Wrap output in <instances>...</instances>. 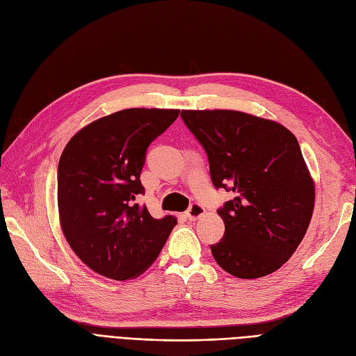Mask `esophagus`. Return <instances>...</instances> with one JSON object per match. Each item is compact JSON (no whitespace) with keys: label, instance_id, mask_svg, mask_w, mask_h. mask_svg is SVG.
I'll return each instance as SVG.
<instances>
[{"label":"esophagus","instance_id":"34e87169","mask_svg":"<svg viewBox=\"0 0 356 356\" xmlns=\"http://www.w3.org/2000/svg\"><path fill=\"white\" fill-rule=\"evenodd\" d=\"M204 213H205V209L202 207V205L198 202H193L186 211V217L189 220H197V219H200V217L204 216Z\"/></svg>","mask_w":356,"mask_h":356}]
</instances>
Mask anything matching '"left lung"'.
I'll return each mask as SVG.
<instances>
[{
    "mask_svg": "<svg viewBox=\"0 0 356 356\" xmlns=\"http://www.w3.org/2000/svg\"><path fill=\"white\" fill-rule=\"evenodd\" d=\"M180 117L207 154L214 188L234 193L217 210L225 235L211 245L214 260L244 280L280 269L302 243L315 202L294 134L238 111H181Z\"/></svg>",
    "mask_w": 356,
    "mask_h": 356,
    "instance_id": "1",
    "label": "left lung"
}]
</instances>
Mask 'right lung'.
<instances>
[{
  "mask_svg": "<svg viewBox=\"0 0 356 356\" xmlns=\"http://www.w3.org/2000/svg\"><path fill=\"white\" fill-rule=\"evenodd\" d=\"M179 117L175 109H124L91 122L66 145L57 168V202L65 238L95 272L117 281L143 273L177 225L155 219L140 173L147 147Z\"/></svg>",
  "mask_w": 356,
  "mask_h": 356,
  "instance_id": "obj_1",
  "label": "right lung"
}]
</instances>
